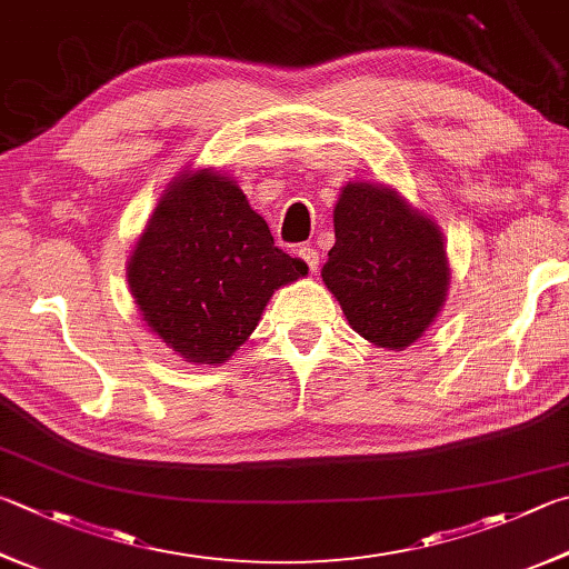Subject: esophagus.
Returning a JSON list of instances; mask_svg holds the SVG:
<instances>
[{"label": "esophagus", "instance_id": "1", "mask_svg": "<svg viewBox=\"0 0 569 569\" xmlns=\"http://www.w3.org/2000/svg\"><path fill=\"white\" fill-rule=\"evenodd\" d=\"M298 256H301L303 261H306L308 271H311V273H316V271H318V263H320V258H318V251L313 249V246H303V249H298Z\"/></svg>", "mask_w": 569, "mask_h": 569}]
</instances>
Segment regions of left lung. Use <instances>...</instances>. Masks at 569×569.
<instances>
[{
  "label": "left lung",
  "instance_id": "left-lung-1",
  "mask_svg": "<svg viewBox=\"0 0 569 569\" xmlns=\"http://www.w3.org/2000/svg\"><path fill=\"white\" fill-rule=\"evenodd\" d=\"M323 283L350 328L380 348H406L436 320L448 291L442 233L396 191L348 183L333 211Z\"/></svg>",
  "mask_w": 569,
  "mask_h": 569
}]
</instances>
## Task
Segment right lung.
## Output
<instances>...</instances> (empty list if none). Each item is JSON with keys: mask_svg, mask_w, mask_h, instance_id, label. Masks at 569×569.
I'll return each mask as SVG.
<instances>
[{"mask_svg": "<svg viewBox=\"0 0 569 569\" xmlns=\"http://www.w3.org/2000/svg\"><path fill=\"white\" fill-rule=\"evenodd\" d=\"M308 273L273 243L246 193L196 171L161 196L129 261L147 326L189 363H223L261 320L276 288Z\"/></svg>", "mask_w": 569, "mask_h": 569, "instance_id": "add662e5", "label": "right lung"}]
</instances>
